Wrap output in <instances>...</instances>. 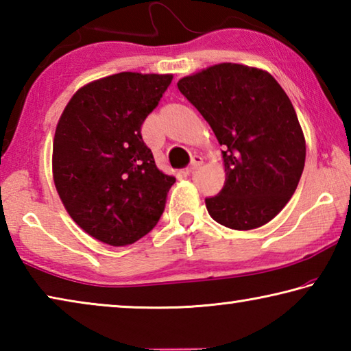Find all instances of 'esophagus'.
Listing matches in <instances>:
<instances>
[{
  "label": "esophagus",
  "instance_id": "esophagus-1",
  "mask_svg": "<svg viewBox=\"0 0 351 351\" xmlns=\"http://www.w3.org/2000/svg\"><path fill=\"white\" fill-rule=\"evenodd\" d=\"M201 164H203V158L198 156V154H197V156H193V158H192V162H190V165H189V167L186 169V173H187V175L193 173V171L197 170Z\"/></svg>",
  "mask_w": 351,
  "mask_h": 351
}]
</instances>
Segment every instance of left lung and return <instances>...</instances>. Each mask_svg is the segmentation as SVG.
<instances>
[{
	"label": "left lung",
	"mask_w": 351,
	"mask_h": 351,
	"mask_svg": "<svg viewBox=\"0 0 351 351\" xmlns=\"http://www.w3.org/2000/svg\"><path fill=\"white\" fill-rule=\"evenodd\" d=\"M178 90L224 147L226 181L206 198L209 215L235 230L271 221L295 192L305 167V138L295 110L263 69L219 63L182 77Z\"/></svg>",
	"instance_id": "1"
}]
</instances>
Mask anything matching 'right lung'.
Instances as JSON below:
<instances>
[{"label":"right lung","instance_id":"obj_1","mask_svg":"<svg viewBox=\"0 0 351 351\" xmlns=\"http://www.w3.org/2000/svg\"><path fill=\"white\" fill-rule=\"evenodd\" d=\"M171 74L119 73L82 86L58 119L52 175L64 209L88 235L127 246L161 218L175 178L162 173L141 127Z\"/></svg>","mask_w":351,"mask_h":351}]
</instances>
